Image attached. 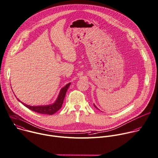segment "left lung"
<instances>
[{
  "instance_id": "obj_1",
  "label": "left lung",
  "mask_w": 158,
  "mask_h": 158,
  "mask_svg": "<svg viewBox=\"0 0 158 158\" xmlns=\"http://www.w3.org/2000/svg\"><path fill=\"white\" fill-rule=\"evenodd\" d=\"M94 106H95V105H94ZM95 108H97V107H96V106H95Z\"/></svg>"
}]
</instances>
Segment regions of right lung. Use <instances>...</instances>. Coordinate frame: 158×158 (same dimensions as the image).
Returning a JSON list of instances; mask_svg holds the SVG:
<instances>
[{
  "label": "right lung",
  "instance_id": "add662e5",
  "mask_svg": "<svg viewBox=\"0 0 158 158\" xmlns=\"http://www.w3.org/2000/svg\"><path fill=\"white\" fill-rule=\"evenodd\" d=\"M71 83L68 84L66 85L63 88L61 89L60 93L58 95V97L56 102L52 105H49V106H28L27 104H25L24 103L20 101L23 105L29 109L30 110L39 113V114H48V115H52L55 114L56 112H58L62 107V105L63 103V101L66 94V92L70 85Z\"/></svg>",
  "mask_w": 158,
  "mask_h": 158
}]
</instances>
